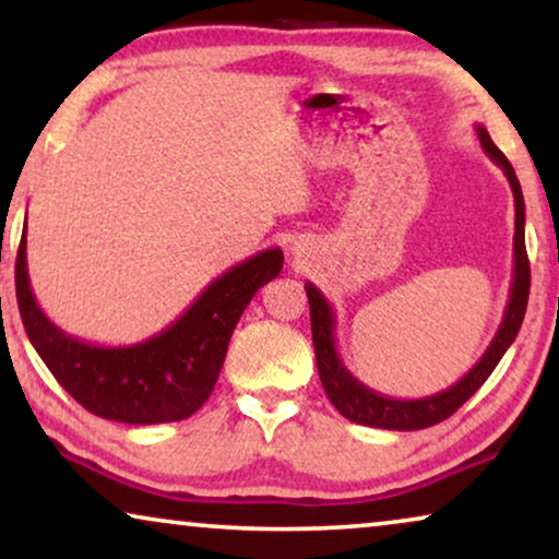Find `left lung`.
I'll list each match as a JSON object with an SVG mask.
<instances>
[{"label": "left lung", "mask_w": 559, "mask_h": 559, "mask_svg": "<svg viewBox=\"0 0 559 559\" xmlns=\"http://www.w3.org/2000/svg\"><path fill=\"white\" fill-rule=\"evenodd\" d=\"M476 134L486 155L501 167L503 175H507L511 193H514V205H516L514 274H511L509 302H507V310H503L499 331H496L493 341L488 343L486 354L478 358V364L473 366L461 381H455L453 386L442 389V392L432 396H423V400H394V396L373 392V389L361 384V381L346 369V364H343L338 356V346H335V312L331 308V302L325 300V295L320 293L312 282H305V293H308V302H310L312 346H316L320 381H323V389L328 400L333 402V407L338 409L343 417L350 419V423L381 427V430H402V432L423 430V427H432L442 423V419H448L463 402H468L471 396L484 386V381L491 377V371L499 366L501 356L507 354V348L516 338L519 328H522L526 300H530V259H526V243H524L522 186H519L514 167H511L509 159L503 157V152L491 142L486 127L476 124Z\"/></svg>", "instance_id": "obj_1"}]
</instances>
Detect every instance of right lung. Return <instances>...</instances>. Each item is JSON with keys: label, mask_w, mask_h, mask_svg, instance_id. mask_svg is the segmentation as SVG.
I'll return each instance as SVG.
<instances>
[{"label": "right lung", "mask_w": 559, "mask_h": 559, "mask_svg": "<svg viewBox=\"0 0 559 559\" xmlns=\"http://www.w3.org/2000/svg\"><path fill=\"white\" fill-rule=\"evenodd\" d=\"M25 236L27 221L14 285L29 343L81 407L127 425L178 423L203 407L241 312L285 262L277 247L259 251L213 280L165 331L132 346H96L60 331L40 310L29 287Z\"/></svg>", "instance_id": "right-lung-1"}]
</instances>
